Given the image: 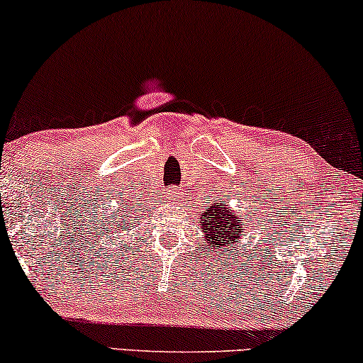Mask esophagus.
<instances>
[{
  "instance_id": "34e87169",
  "label": "esophagus",
  "mask_w": 363,
  "mask_h": 363,
  "mask_svg": "<svg viewBox=\"0 0 363 363\" xmlns=\"http://www.w3.org/2000/svg\"><path fill=\"white\" fill-rule=\"evenodd\" d=\"M167 196L170 200H182L183 199V193L182 191H178V188H170V190L167 191Z\"/></svg>"
}]
</instances>
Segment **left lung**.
I'll return each instance as SVG.
<instances>
[{"label": "left lung", "instance_id": "1", "mask_svg": "<svg viewBox=\"0 0 363 363\" xmlns=\"http://www.w3.org/2000/svg\"><path fill=\"white\" fill-rule=\"evenodd\" d=\"M199 223L203 230V242L218 250L235 245L243 235V220L227 203H211Z\"/></svg>", "mask_w": 363, "mask_h": 363}]
</instances>
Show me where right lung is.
<instances>
[{
	"mask_svg": "<svg viewBox=\"0 0 363 363\" xmlns=\"http://www.w3.org/2000/svg\"><path fill=\"white\" fill-rule=\"evenodd\" d=\"M133 214L135 215V217L133 216ZM131 218H138V215H136V210H135V205H126L118 211V213L115 215V222L111 223L113 235L123 233L125 230H128L130 228L128 223H131L130 222ZM108 225H110V222H108ZM120 237H121V235H120Z\"/></svg>",
	"mask_w": 363,
	"mask_h": 363,
	"instance_id": "right-lung-1",
	"label": "right lung"
}]
</instances>
